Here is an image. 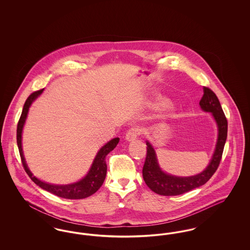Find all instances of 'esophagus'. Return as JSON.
Listing matches in <instances>:
<instances>
[{
  "label": "esophagus",
  "mask_w": 250,
  "mask_h": 250,
  "mask_svg": "<svg viewBox=\"0 0 250 250\" xmlns=\"http://www.w3.org/2000/svg\"><path fill=\"white\" fill-rule=\"evenodd\" d=\"M141 134V130L138 127H132L130 129L126 132L125 134V140L127 142H132L135 139H137V137Z\"/></svg>",
  "instance_id": "obj_1"
}]
</instances>
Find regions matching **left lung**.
<instances>
[{
    "mask_svg": "<svg viewBox=\"0 0 250 250\" xmlns=\"http://www.w3.org/2000/svg\"><path fill=\"white\" fill-rule=\"evenodd\" d=\"M200 105L204 111L213 113L218 126V139L213 158L208 167L195 176H172L161 170L156 160L154 148L150 143L146 142L147 153L143 165V179L148 188L156 194L163 196H176L199 188L210 180L219 166L226 143L228 121L217 96L210 88H203V95L200 101Z\"/></svg>",
    "mask_w": 250,
    "mask_h": 250,
    "instance_id": "8db88e82",
    "label": "left lung"
}]
</instances>
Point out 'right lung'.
I'll return each mask as SVG.
<instances>
[{"label":"right lung","mask_w":250,"mask_h":250,"mask_svg":"<svg viewBox=\"0 0 250 250\" xmlns=\"http://www.w3.org/2000/svg\"><path fill=\"white\" fill-rule=\"evenodd\" d=\"M44 89L38 90L28 96V98L25 101L23 109L21 115V118L19 120L18 123V127H17V143H18V147L20 151V155L21 158V162L23 165L24 169L26 173L29 175V177L32 179V181L36 184L38 187L41 188L48 191L58 197L64 198V199H70V200H80V199H85L91 195H93L96 191L100 188L102 186L104 180L106 178V173H107V164H106V156L107 154L112 151L116 145L119 143V138H115L108 143L104 145L97 155L95 156L94 163L91 167L88 174L84 177L83 180H81L78 183L71 184V185H66V186H56V185H50L44 183L40 180L36 178L33 173L30 171L28 168L26 161L24 159L23 153H22V147H21V133H22V128H23L24 123L27 117V113L29 110V107L33 101L36 99V97L39 95L42 94Z\"/></svg>","instance_id":"right-lung-1"}]
</instances>
